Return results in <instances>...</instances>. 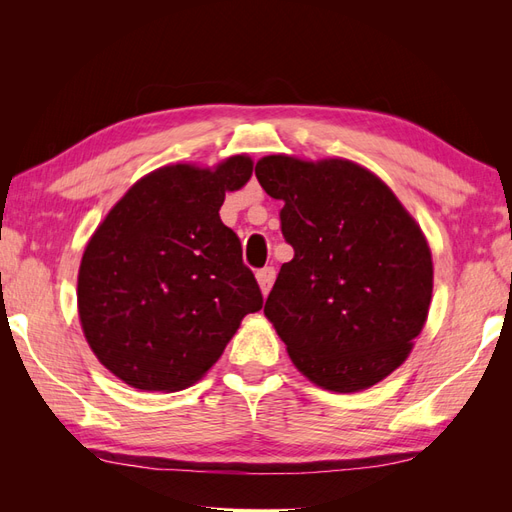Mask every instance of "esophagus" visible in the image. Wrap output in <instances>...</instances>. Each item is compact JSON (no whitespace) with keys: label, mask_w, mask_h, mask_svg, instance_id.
<instances>
[{"label":"esophagus","mask_w":512,"mask_h":512,"mask_svg":"<svg viewBox=\"0 0 512 512\" xmlns=\"http://www.w3.org/2000/svg\"><path fill=\"white\" fill-rule=\"evenodd\" d=\"M256 280H258V286L262 290V294H269L273 282H275V269L273 267H262L260 271H256Z\"/></svg>","instance_id":"34e87169"}]
</instances>
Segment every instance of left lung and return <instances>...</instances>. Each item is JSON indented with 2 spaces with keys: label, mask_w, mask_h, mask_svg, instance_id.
Instances as JSON below:
<instances>
[{
  "label": "left lung",
  "mask_w": 512,
  "mask_h": 512,
  "mask_svg": "<svg viewBox=\"0 0 512 512\" xmlns=\"http://www.w3.org/2000/svg\"><path fill=\"white\" fill-rule=\"evenodd\" d=\"M282 200L284 262L265 316L305 378L335 393L384 380L427 320L433 262L421 226L380 177L342 158L258 160Z\"/></svg>",
  "instance_id": "obj_1"
}]
</instances>
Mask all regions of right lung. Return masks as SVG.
Here are the masks:
<instances>
[{
  "mask_svg": "<svg viewBox=\"0 0 512 512\" xmlns=\"http://www.w3.org/2000/svg\"><path fill=\"white\" fill-rule=\"evenodd\" d=\"M254 162L162 166L138 179L91 235L79 269L89 348L141 391L188 389L220 359L243 316L262 307L241 241L222 220L226 192Z\"/></svg>",
  "mask_w": 512,
  "mask_h": 512,
  "instance_id": "right-lung-1",
  "label": "right lung"
}]
</instances>
